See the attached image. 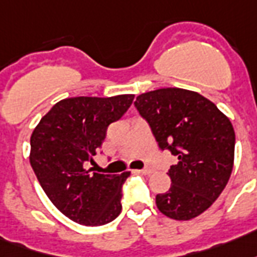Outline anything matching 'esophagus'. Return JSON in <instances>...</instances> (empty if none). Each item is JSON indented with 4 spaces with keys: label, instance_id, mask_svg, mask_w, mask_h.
<instances>
[{
    "label": "esophagus",
    "instance_id": "obj_1",
    "mask_svg": "<svg viewBox=\"0 0 257 257\" xmlns=\"http://www.w3.org/2000/svg\"><path fill=\"white\" fill-rule=\"evenodd\" d=\"M138 172H140V174H144V175H149V174L153 172V170H152L151 167H145L142 168V170H138Z\"/></svg>",
    "mask_w": 257,
    "mask_h": 257
}]
</instances>
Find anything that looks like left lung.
<instances>
[{"label":"left lung","instance_id":"1","mask_svg":"<svg viewBox=\"0 0 257 257\" xmlns=\"http://www.w3.org/2000/svg\"><path fill=\"white\" fill-rule=\"evenodd\" d=\"M157 145L178 157L168 170L171 188L157 194L160 212L175 220L203 213L223 192L231 175L235 134L212 101L190 90L167 87L134 101Z\"/></svg>","mask_w":257,"mask_h":257}]
</instances>
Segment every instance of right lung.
Returning <instances> with one entry per match:
<instances>
[{"mask_svg":"<svg viewBox=\"0 0 257 257\" xmlns=\"http://www.w3.org/2000/svg\"><path fill=\"white\" fill-rule=\"evenodd\" d=\"M134 94L74 97L59 101L41 119L30 140V163L54 207L83 226H102L121 211V186L130 177L86 170L108 126L130 108Z\"/></svg>","mask_w":257,"mask_h":257,"instance_id":"add662e5","label":"right lung"}]
</instances>
